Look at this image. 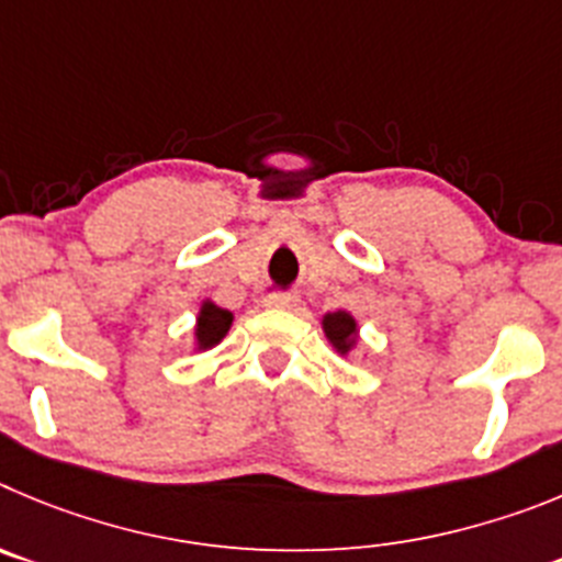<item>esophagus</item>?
<instances>
[{
	"mask_svg": "<svg viewBox=\"0 0 562 562\" xmlns=\"http://www.w3.org/2000/svg\"><path fill=\"white\" fill-rule=\"evenodd\" d=\"M266 305L269 307H296L300 305V296L296 293H285V291H277L266 296Z\"/></svg>",
	"mask_w": 562,
	"mask_h": 562,
	"instance_id": "esophagus-1",
	"label": "esophagus"
}]
</instances>
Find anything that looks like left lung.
<instances>
[{
	"label": "left lung",
	"mask_w": 562,
	"mask_h": 562,
	"mask_svg": "<svg viewBox=\"0 0 562 562\" xmlns=\"http://www.w3.org/2000/svg\"><path fill=\"white\" fill-rule=\"evenodd\" d=\"M325 333L327 338L333 341L338 352H347L356 341V318L350 313L336 311V313H327L325 316Z\"/></svg>",
	"instance_id": "left-lung-1"
}]
</instances>
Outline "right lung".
<instances>
[{
	"mask_svg": "<svg viewBox=\"0 0 562 562\" xmlns=\"http://www.w3.org/2000/svg\"><path fill=\"white\" fill-rule=\"evenodd\" d=\"M232 325V313L224 311V307L212 305V302H204L199 316V327H195V338H199V347L206 350V347H215L221 338L226 336Z\"/></svg>",
	"mask_w": 562,
	"mask_h": 562,
	"instance_id": "right-lung-1",
	"label": "right lung"
}]
</instances>
